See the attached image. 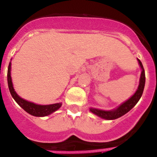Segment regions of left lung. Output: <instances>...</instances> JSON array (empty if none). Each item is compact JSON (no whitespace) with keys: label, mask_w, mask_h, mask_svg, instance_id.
<instances>
[{"label":"left lung","mask_w":157,"mask_h":157,"mask_svg":"<svg viewBox=\"0 0 157 157\" xmlns=\"http://www.w3.org/2000/svg\"><path fill=\"white\" fill-rule=\"evenodd\" d=\"M138 63H139L140 66H141L142 71L141 74V78H140V83L138 86V88L136 91L135 94L131 97L129 100H127L126 102L122 104L118 109H115L112 111H103L100 110V109H90V111L96 114L97 116H100L101 118H103L105 120H116L117 118L121 117L122 116L125 115L126 113L129 112L130 109H132L135 105L138 102V101L141 98V95L143 94L144 87H145V70H144L143 65L140 61V59H138Z\"/></svg>","instance_id":"1"}]
</instances>
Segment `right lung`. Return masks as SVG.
<instances>
[{
	"mask_svg": "<svg viewBox=\"0 0 157 157\" xmlns=\"http://www.w3.org/2000/svg\"><path fill=\"white\" fill-rule=\"evenodd\" d=\"M8 85L11 95L12 96L14 100L17 102L18 105L21 107L22 109H24L26 112H28L29 114L32 115V116H39V117L48 116V115L51 114L53 112L59 109L61 106V103L53 104V105H35L32 102H29V101H25V100L22 99L21 98H19L14 90L13 86H12V78H11V62L8 64Z\"/></svg>",
	"mask_w": 157,
	"mask_h": 157,
	"instance_id": "add662e5",
	"label": "right lung"
}]
</instances>
